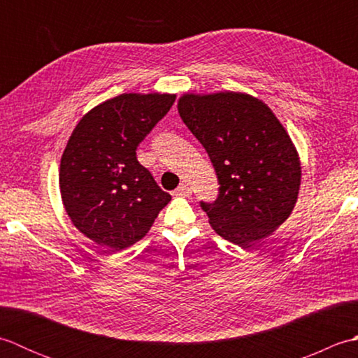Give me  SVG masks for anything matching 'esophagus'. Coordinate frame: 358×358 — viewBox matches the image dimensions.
Listing matches in <instances>:
<instances>
[{
  "mask_svg": "<svg viewBox=\"0 0 358 358\" xmlns=\"http://www.w3.org/2000/svg\"><path fill=\"white\" fill-rule=\"evenodd\" d=\"M191 194H192L191 187H189V185L186 183H181L177 189H175V195L178 196H191Z\"/></svg>",
  "mask_w": 358,
  "mask_h": 358,
  "instance_id": "34e87169",
  "label": "esophagus"
}]
</instances>
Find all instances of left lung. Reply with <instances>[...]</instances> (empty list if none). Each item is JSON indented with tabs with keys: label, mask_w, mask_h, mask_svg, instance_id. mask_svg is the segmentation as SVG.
<instances>
[{
	"label": "left lung",
	"mask_w": 358,
	"mask_h": 358,
	"mask_svg": "<svg viewBox=\"0 0 358 358\" xmlns=\"http://www.w3.org/2000/svg\"><path fill=\"white\" fill-rule=\"evenodd\" d=\"M178 113L206 149L220 194L201 208L220 237L238 246L269 237L299 199L300 157L269 106L243 92L183 94Z\"/></svg>",
	"instance_id": "obj_1"
}]
</instances>
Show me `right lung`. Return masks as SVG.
<instances>
[{
    "instance_id": "1",
    "label": "right lung",
    "mask_w": 358,
    "mask_h": 358,
    "mask_svg": "<svg viewBox=\"0 0 358 358\" xmlns=\"http://www.w3.org/2000/svg\"><path fill=\"white\" fill-rule=\"evenodd\" d=\"M175 101L173 94H121L75 126L59 164L71 222L110 252L140 241L171 195L136 159V148Z\"/></svg>"
}]
</instances>
